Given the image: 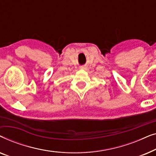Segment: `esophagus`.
Instances as JSON below:
<instances>
[{"label":"esophagus","instance_id":"1","mask_svg":"<svg viewBox=\"0 0 156 156\" xmlns=\"http://www.w3.org/2000/svg\"><path fill=\"white\" fill-rule=\"evenodd\" d=\"M81 69H86V67H81Z\"/></svg>","mask_w":156,"mask_h":156}]
</instances>
